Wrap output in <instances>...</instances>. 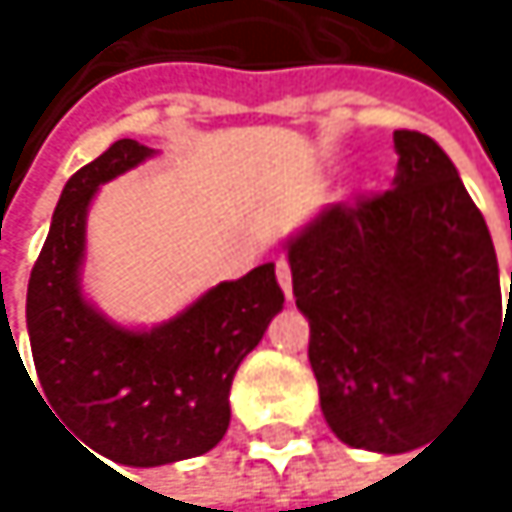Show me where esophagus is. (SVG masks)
<instances>
[{"mask_svg": "<svg viewBox=\"0 0 512 512\" xmlns=\"http://www.w3.org/2000/svg\"><path fill=\"white\" fill-rule=\"evenodd\" d=\"M276 279H279V285H282V291H285V297L291 300V267H288V261L285 258H279L276 261Z\"/></svg>", "mask_w": 512, "mask_h": 512, "instance_id": "obj_1", "label": "esophagus"}]
</instances>
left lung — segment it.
<instances>
[{"label":"left lung","instance_id":"8db88e82","mask_svg":"<svg viewBox=\"0 0 512 512\" xmlns=\"http://www.w3.org/2000/svg\"><path fill=\"white\" fill-rule=\"evenodd\" d=\"M394 148L391 191L327 206L288 242L321 413L370 452L425 446L495 343H512V273L504 312L486 218L452 160L416 130H397Z\"/></svg>","mask_w":512,"mask_h":512}]
</instances>
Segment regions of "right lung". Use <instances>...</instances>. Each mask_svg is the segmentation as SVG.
<instances>
[{
    "label": "right lung",
    "mask_w": 512,
    "mask_h": 512,
    "mask_svg": "<svg viewBox=\"0 0 512 512\" xmlns=\"http://www.w3.org/2000/svg\"><path fill=\"white\" fill-rule=\"evenodd\" d=\"M151 154L118 139L66 181L26 288L32 361L51 410L84 446L130 467L218 446L230 425L233 373L285 303L273 264L215 285L154 331H127L84 300L87 206L99 185Z\"/></svg>",
    "instance_id": "1"
}]
</instances>
